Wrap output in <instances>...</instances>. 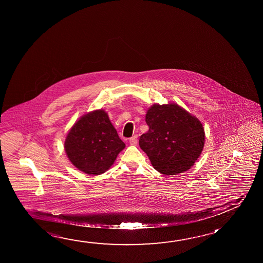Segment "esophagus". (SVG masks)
<instances>
[{
	"label": "esophagus",
	"mask_w": 263,
	"mask_h": 263,
	"mask_svg": "<svg viewBox=\"0 0 263 263\" xmlns=\"http://www.w3.org/2000/svg\"><path fill=\"white\" fill-rule=\"evenodd\" d=\"M129 143L130 145H132V146H137L138 145V137L134 136L132 138H130Z\"/></svg>",
	"instance_id": "1"
}]
</instances>
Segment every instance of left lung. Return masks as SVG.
<instances>
[{
  "label": "left lung",
  "mask_w": 263,
  "mask_h": 263,
  "mask_svg": "<svg viewBox=\"0 0 263 263\" xmlns=\"http://www.w3.org/2000/svg\"><path fill=\"white\" fill-rule=\"evenodd\" d=\"M148 131L139 146L156 171L177 175L194 166L202 153L205 134L201 121L175 103L154 104L146 114Z\"/></svg>",
  "instance_id": "obj_1"
}]
</instances>
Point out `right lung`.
Listing matches in <instances>:
<instances>
[{
  "label": "right lung",
  "mask_w": 263,
  "mask_h": 263,
  "mask_svg": "<svg viewBox=\"0 0 263 263\" xmlns=\"http://www.w3.org/2000/svg\"><path fill=\"white\" fill-rule=\"evenodd\" d=\"M125 147L104 109L80 117L67 134L64 142L69 161L79 171L95 176L111 168Z\"/></svg>",
  "instance_id": "obj_1"
}]
</instances>
